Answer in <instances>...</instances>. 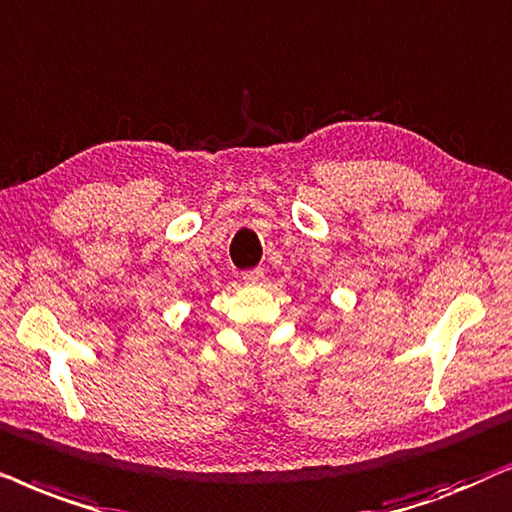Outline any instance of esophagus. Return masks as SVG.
<instances>
[{
  "label": "esophagus",
  "mask_w": 512,
  "mask_h": 512,
  "mask_svg": "<svg viewBox=\"0 0 512 512\" xmlns=\"http://www.w3.org/2000/svg\"><path fill=\"white\" fill-rule=\"evenodd\" d=\"M264 269H248L243 271V283L245 285H262L264 283Z\"/></svg>",
  "instance_id": "34e87169"
}]
</instances>
